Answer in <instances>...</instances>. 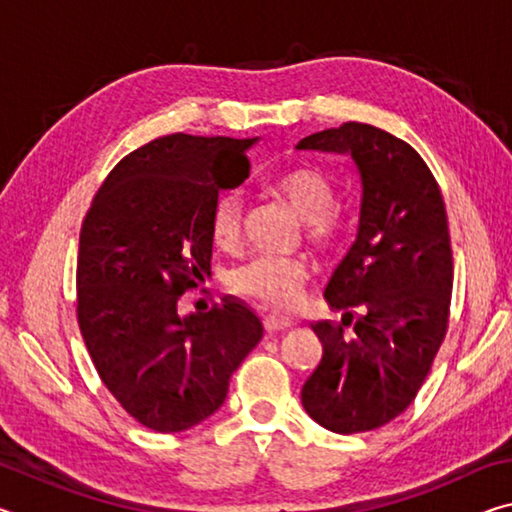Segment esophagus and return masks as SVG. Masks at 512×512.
<instances>
[{
	"mask_svg": "<svg viewBox=\"0 0 512 512\" xmlns=\"http://www.w3.org/2000/svg\"><path fill=\"white\" fill-rule=\"evenodd\" d=\"M264 327H266V332H282V329L291 327V320L282 318V316H275V314H266L264 316Z\"/></svg>",
	"mask_w": 512,
	"mask_h": 512,
	"instance_id": "obj_1",
	"label": "esophagus"
}]
</instances>
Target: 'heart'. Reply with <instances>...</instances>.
<instances>
[{
  "instance_id": "1",
  "label": "heart",
  "mask_w": 512,
  "mask_h": 512,
  "mask_svg": "<svg viewBox=\"0 0 512 512\" xmlns=\"http://www.w3.org/2000/svg\"><path fill=\"white\" fill-rule=\"evenodd\" d=\"M273 192L305 221L307 239L320 250H336L345 241V225L332 212L336 187L327 173L314 167H298L275 178ZM244 201L237 192L216 198L210 216V232L216 246L235 248L241 237ZM309 268L298 257L257 255L232 268L230 289L241 298L266 307H289L300 298Z\"/></svg>"
}]
</instances>
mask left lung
<instances>
[{"label": "left lung", "mask_w": 512, "mask_h": 512, "mask_svg": "<svg viewBox=\"0 0 512 512\" xmlns=\"http://www.w3.org/2000/svg\"><path fill=\"white\" fill-rule=\"evenodd\" d=\"M296 149L350 155L361 180L357 237L325 287L329 307L345 314L311 323L323 357L302 406L334 433L372 431L415 400L447 334L454 259L445 201L418 151L370 124L327 128Z\"/></svg>", "instance_id": "8db88e82"}]
</instances>
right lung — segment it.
<instances>
[{
  "label": "right lung",
  "instance_id": "obj_1",
  "mask_svg": "<svg viewBox=\"0 0 512 512\" xmlns=\"http://www.w3.org/2000/svg\"><path fill=\"white\" fill-rule=\"evenodd\" d=\"M253 140L167 135L128 153L85 214L76 316L94 368L126 413L160 433L219 411L230 377L262 339V320L225 296L178 314L210 275V216L221 189L248 178Z\"/></svg>",
  "mask_w": 512,
  "mask_h": 512
}]
</instances>
